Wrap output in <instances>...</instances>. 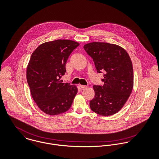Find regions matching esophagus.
<instances>
[{
  "mask_svg": "<svg viewBox=\"0 0 159 159\" xmlns=\"http://www.w3.org/2000/svg\"><path fill=\"white\" fill-rule=\"evenodd\" d=\"M80 88L81 89H85V88H87L88 86H84V85H80Z\"/></svg>",
  "mask_w": 159,
  "mask_h": 159,
  "instance_id": "esophagus-1",
  "label": "esophagus"
}]
</instances>
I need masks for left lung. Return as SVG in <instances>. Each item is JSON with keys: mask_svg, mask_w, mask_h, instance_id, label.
<instances>
[{"mask_svg": "<svg viewBox=\"0 0 159 159\" xmlns=\"http://www.w3.org/2000/svg\"><path fill=\"white\" fill-rule=\"evenodd\" d=\"M84 49L92 57L97 72H104L103 86H93L95 96L90 101L95 113L110 116L125 105L133 88V68L128 52L121 47L107 43L93 42Z\"/></svg>", "mask_w": 159, "mask_h": 159, "instance_id": "1", "label": "left lung"}]
</instances>
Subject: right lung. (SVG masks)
Segmentation results:
<instances>
[{
  "mask_svg": "<svg viewBox=\"0 0 159 159\" xmlns=\"http://www.w3.org/2000/svg\"><path fill=\"white\" fill-rule=\"evenodd\" d=\"M80 44L58 39L41 44L33 52L26 70V79L34 101L45 113L56 115L71 107L77 87L60 80L66 72L65 65Z\"/></svg>",
  "mask_w": 159,
  "mask_h": 159,
  "instance_id": "1",
  "label": "right lung"
}]
</instances>
